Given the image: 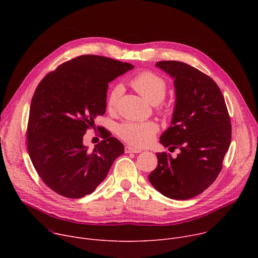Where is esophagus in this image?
Wrapping results in <instances>:
<instances>
[{
    "label": "esophagus",
    "instance_id": "34e87169",
    "mask_svg": "<svg viewBox=\"0 0 258 258\" xmlns=\"http://www.w3.org/2000/svg\"><path fill=\"white\" fill-rule=\"evenodd\" d=\"M124 152H125V153H140V152H142V151H141V149L134 148V147L125 146V147H124Z\"/></svg>",
    "mask_w": 258,
    "mask_h": 258
}]
</instances>
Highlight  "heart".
<instances>
[{
  "label": "heart",
  "instance_id": "b5f03b06",
  "mask_svg": "<svg viewBox=\"0 0 258 258\" xmlns=\"http://www.w3.org/2000/svg\"><path fill=\"white\" fill-rule=\"evenodd\" d=\"M133 88L153 105L161 103L167 92V84L164 79L152 71H143L132 80ZM123 92L121 85H115L107 98V108L114 111L119 98ZM159 126L154 121L135 122L126 121L117 126V135L135 147L148 146L158 133Z\"/></svg>",
  "mask_w": 258,
  "mask_h": 258
}]
</instances>
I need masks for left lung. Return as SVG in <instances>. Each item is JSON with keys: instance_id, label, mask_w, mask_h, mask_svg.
I'll use <instances>...</instances> for the list:
<instances>
[{"instance_id": "obj_1", "label": "left lung", "mask_w": 258, "mask_h": 258, "mask_svg": "<svg viewBox=\"0 0 258 258\" xmlns=\"http://www.w3.org/2000/svg\"><path fill=\"white\" fill-rule=\"evenodd\" d=\"M156 67L174 80L175 89L171 125L160 143L179 153L175 158L156 153L158 164L148 177L165 197L187 200L206 190L222 170L231 144L230 115L222 92L205 73L178 61H159Z\"/></svg>"}]
</instances>
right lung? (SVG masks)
Instances as JSON below:
<instances>
[{
    "label": "right lung",
    "instance_id": "right-lung-1",
    "mask_svg": "<svg viewBox=\"0 0 258 258\" xmlns=\"http://www.w3.org/2000/svg\"><path fill=\"white\" fill-rule=\"evenodd\" d=\"M97 55H83L59 65L42 80L29 108L27 149L46 185L66 198H82L95 191L124 147L108 131L89 152L87 130L104 115L108 84L133 69Z\"/></svg>",
    "mask_w": 258,
    "mask_h": 258
}]
</instances>
